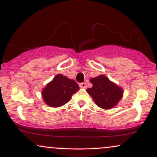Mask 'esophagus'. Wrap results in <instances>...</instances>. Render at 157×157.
Instances as JSON below:
<instances>
[{"label":"esophagus","instance_id":"obj_1","mask_svg":"<svg viewBox=\"0 0 157 157\" xmlns=\"http://www.w3.org/2000/svg\"><path fill=\"white\" fill-rule=\"evenodd\" d=\"M80 87L82 88V89H86L87 86H86V82H80Z\"/></svg>","mask_w":157,"mask_h":157}]
</instances>
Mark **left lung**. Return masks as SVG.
Returning a JSON list of instances; mask_svg holds the SVG:
<instances>
[{
    "mask_svg": "<svg viewBox=\"0 0 157 157\" xmlns=\"http://www.w3.org/2000/svg\"><path fill=\"white\" fill-rule=\"evenodd\" d=\"M90 81L93 86L87 89V92L99 107L110 109L121 100L123 93L121 88L111 82L104 75L91 78Z\"/></svg>",
    "mask_w": 157,
    "mask_h": 157,
    "instance_id": "8db88e82",
    "label": "left lung"
}]
</instances>
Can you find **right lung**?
<instances>
[{
    "mask_svg": "<svg viewBox=\"0 0 157 157\" xmlns=\"http://www.w3.org/2000/svg\"><path fill=\"white\" fill-rule=\"evenodd\" d=\"M79 89L78 84L75 80L59 74L44 88L42 96L48 106L60 107L67 103Z\"/></svg>",
    "mask_w": 157,
    "mask_h": 157,
    "instance_id": "obj_1",
    "label": "right lung"
}]
</instances>
